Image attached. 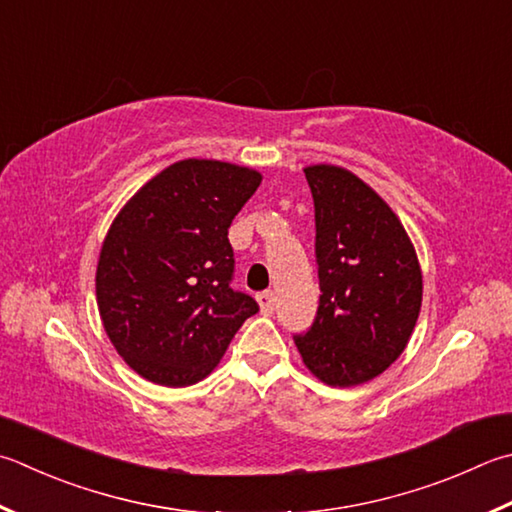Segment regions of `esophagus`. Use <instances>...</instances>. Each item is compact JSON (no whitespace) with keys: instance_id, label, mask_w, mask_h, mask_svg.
Instances as JSON below:
<instances>
[{"instance_id":"esophagus-1","label":"esophagus","mask_w":512,"mask_h":512,"mask_svg":"<svg viewBox=\"0 0 512 512\" xmlns=\"http://www.w3.org/2000/svg\"><path fill=\"white\" fill-rule=\"evenodd\" d=\"M256 301L260 305V310H263V314H272L274 312V303H276V296L272 289H265V292L256 294Z\"/></svg>"}]
</instances>
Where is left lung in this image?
I'll list each match as a JSON object with an SVG mask.
<instances>
[{
  "mask_svg": "<svg viewBox=\"0 0 512 512\" xmlns=\"http://www.w3.org/2000/svg\"><path fill=\"white\" fill-rule=\"evenodd\" d=\"M305 178L321 298L310 330L294 341L312 374L350 388L406 350L421 310V269L399 218L361 178L332 165L307 167Z\"/></svg>",
  "mask_w": 512,
  "mask_h": 512,
  "instance_id": "obj_1",
  "label": "left lung"
}]
</instances>
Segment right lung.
<instances>
[{
  "instance_id": "add662e5",
  "label": "right lung",
  "mask_w": 512,
  "mask_h": 512,
  "mask_svg": "<svg viewBox=\"0 0 512 512\" xmlns=\"http://www.w3.org/2000/svg\"><path fill=\"white\" fill-rule=\"evenodd\" d=\"M260 173L218 160H180L149 180L104 238L95 292L115 350L147 381L182 388L216 368L258 312L231 287L229 225Z\"/></svg>"
}]
</instances>
